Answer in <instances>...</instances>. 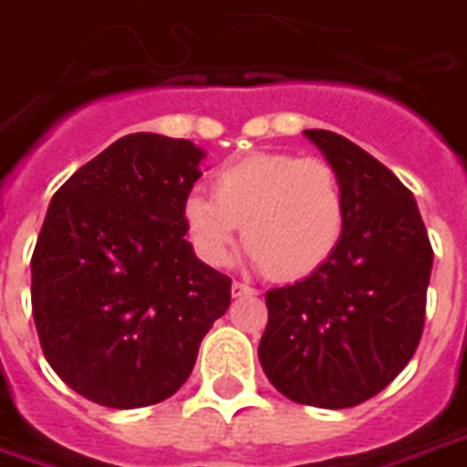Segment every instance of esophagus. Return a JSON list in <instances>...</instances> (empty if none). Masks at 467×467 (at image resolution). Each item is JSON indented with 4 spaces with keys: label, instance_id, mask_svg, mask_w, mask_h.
<instances>
[{
    "label": "esophagus",
    "instance_id": "esophagus-1",
    "mask_svg": "<svg viewBox=\"0 0 467 467\" xmlns=\"http://www.w3.org/2000/svg\"><path fill=\"white\" fill-rule=\"evenodd\" d=\"M231 296H234V298H241V296H258V291L254 288V285L234 281V285H231Z\"/></svg>",
    "mask_w": 467,
    "mask_h": 467
}]
</instances>
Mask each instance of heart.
Returning <instances> with one entry per match:
<instances>
[{
    "label": "heart",
    "instance_id": "b5f03b06",
    "mask_svg": "<svg viewBox=\"0 0 467 467\" xmlns=\"http://www.w3.org/2000/svg\"><path fill=\"white\" fill-rule=\"evenodd\" d=\"M182 219L211 266L229 261L241 226L244 246L268 274L304 278L333 256L343 236L346 203L328 161L258 151L213 176V199L189 193Z\"/></svg>",
    "mask_w": 467,
    "mask_h": 467
}]
</instances>
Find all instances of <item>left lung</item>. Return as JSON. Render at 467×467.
<instances>
[{"label": "left lung", "instance_id": "1", "mask_svg": "<svg viewBox=\"0 0 467 467\" xmlns=\"http://www.w3.org/2000/svg\"><path fill=\"white\" fill-rule=\"evenodd\" d=\"M343 189L333 256L266 294L258 360L278 393L316 408L368 400L413 358L425 321L433 248L413 193L346 136L306 129Z\"/></svg>", "mask_w": 467, "mask_h": 467}]
</instances>
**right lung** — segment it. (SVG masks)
<instances>
[{
    "mask_svg": "<svg viewBox=\"0 0 467 467\" xmlns=\"http://www.w3.org/2000/svg\"><path fill=\"white\" fill-rule=\"evenodd\" d=\"M206 151L129 134L54 193L32 256V311L54 373L107 408L173 396L231 304V278L186 241L183 199Z\"/></svg>",
    "mask_w": 467,
    "mask_h": 467,
    "instance_id": "right-lung-1",
    "label": "right lung"
}]
</instances>
